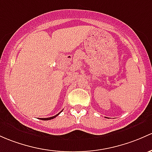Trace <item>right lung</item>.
<instances>
[{
	"label": "right lung",
	"mask_w": 152,
	"mask_h": 152,
	"mask_svg": "<svg viewBox=\"0 0 152 152\" xmlns=\"http://www.w3.org/2000/svg\"><path fill=\"white\" fill-rule=\"evenodd\" d=\"M62 111H61V112H62ZM60 114V112L59 113V114H57V115H55V116H52V117H49V118H40V119H41V120H50V119H54V118H55L56 116H58V115Z\"/></svg>",
	"instance_id": "obj_1"
}]
</instances>
